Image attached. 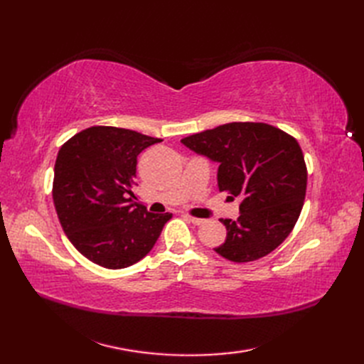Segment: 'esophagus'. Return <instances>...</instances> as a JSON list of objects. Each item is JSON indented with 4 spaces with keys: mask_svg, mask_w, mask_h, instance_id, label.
<instances>
[{
    "mask_svg": "<svg viewBox=\"0 0 364 364\" xmlns=\"http://www.w3.org/2000/svg\"><path fill=\"white\" fill-rule=\"evenodd\" d=\"M183 217H185L186 220H188V222L194 223V225H203V223H205L203 218H197V217H193V215H188V214H185Z\"/></svg>",
    "mask_w": 364,
    "mask_h": 364,
    "instance_id": "esophagus-1",
    "label": "esophagus"
}]
</instances>
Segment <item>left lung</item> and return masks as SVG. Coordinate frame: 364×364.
<instances>
[{"instance_id": "left-lung-1", "label": "left lung", "mask_w": 364, "mask_h": 364, "mask_svg": "<svg viewBox=\"0 0 364 364\" xmlns=\"http://www.w3.org/2000/svg\"><path fill=\"white\" fill-rule=\"evenodd\" d=\"M181 141L217 161L218 190L240 199L237 220L220 218L226 241L214 249L218 255L234 262L255 261L290 235L302 211L308 176L294 136L267 123L235 121Z\"/></svg>"}]
</instances>
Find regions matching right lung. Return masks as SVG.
Returning <instances> with one entry per match:
<instances>
[{"label": "right lung", "instance_id": "add662e5", "mask_svg": "<svg viewBox=\"0 0 364 364\" xmlns=\"http://www.w3.org/2000/svg\"><path fill=\"white\" fill-rule=\"evenodd\" d=\"M162 139L114 126H92L60 147L53 202L73 246L106 269L144 258L173 214L134 202L138 155Z\"/></svg>", "mask_w": 364, "mask_h": 364}]
</instances>
